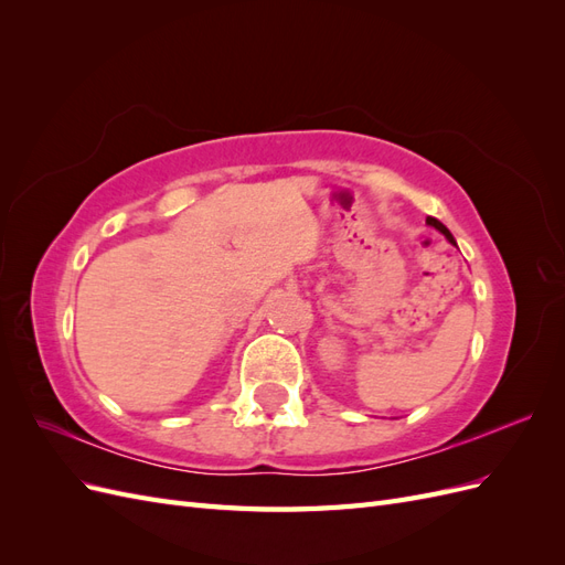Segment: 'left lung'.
Instances as JSON below:
<instances>
[{"mask_svg":"<svg viewBox=\"0 0 565 565\" xmlns=\"http://www.w3.org/2000/svg\"><path fill=\"white\" fill-rule=\"evenodd\" d=\"M426 224H429V226H434V228H436V231H438V233H443V235H446V237H448V243H452V245H457V243H455V237H452V233H450V231H448V228H446V226H443V224H440V221H438V218H434V216H426Z\"/></svg>","mask_w":565,"mask_h":565,"instance_id":"obj_1","label":"left lung"}]
</instances>
